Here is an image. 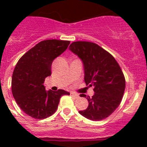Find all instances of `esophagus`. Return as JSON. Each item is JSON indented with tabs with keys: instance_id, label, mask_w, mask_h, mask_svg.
I'll use <instances>...</instances> for the list:
<instances>
[{
	"instance_id": "34e87169",
	"label": "esophagus",
	"mask_w": 147,
	"mask_h": 147,
	"mask_svg": "<svg viewBox=\"0 0 147 147\" xmlns=\"http://www.w3.org/2000/svg\"><path fill=\"white\" fill-rule=\"evenodd\" d=\"M71 96L72 97H74V98H79V95L76 94V93H71Z\"/></svg>"
}]
</instances>
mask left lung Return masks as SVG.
<instances>
[{
  "label": "left lung",
  "instance_id": "obj_1",
  "mask_svg": "<svg viewBox=\"0 0 147 147\" xmlns=\"http://www.w3.org/2000/svg\"><path fill=\"white\" fill-rule=\"evenodd\" d=\"M69 50L82 62L84 80L95 93L86 98L87 109L79 113L91 121L106 119L119 107L124 93L125 79L120 66L110 53L93 42H74Z\"/></svg>",
  "mask_w": 147,
  "mask_h": 147
}]
</instances>
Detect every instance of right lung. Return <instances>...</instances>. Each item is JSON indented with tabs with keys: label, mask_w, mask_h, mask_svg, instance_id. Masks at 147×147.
I'll use <instances>...</instances> for the list:
<instances>
[{
	"label": "right lung",
	"mask_w": 147,
	"mask_h": 147,
	"mask_svg": "<svg viewBox=\"0 0 147 147\" xmlns=\"http://www.w3.org/2000/svg\"><path fill=\"white\" fill-rule=\"evenodd\" d=\"M67 40H43L30 49L19 59L11 79V92L18 106L27 115L44 119L56 112L64 90H46L45 79L51 75V65L55 58L69 45Z\"/></svg>",
	"instance_id": "right-lung-1"
}]
</instances>
